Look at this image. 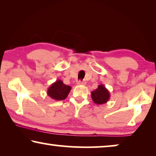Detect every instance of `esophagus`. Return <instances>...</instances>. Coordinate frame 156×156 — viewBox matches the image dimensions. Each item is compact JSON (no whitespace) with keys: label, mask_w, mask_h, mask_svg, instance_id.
Instances as JSON below:
<instances>
[{"label":"esophagus","mask_w":156,"mask_h":156,"mask_svg":"<svg viewBox=\"0 0 156 156\" xmlns=\"http://www.w3.org/2000/svg\"><path fill=\"white\" fill-rule=\"evenodd\" d=\"M77 84L81 85V86H84V85H86V82L85 81H79Z\"/></svg>","instance_id":"1"}]
</instances>
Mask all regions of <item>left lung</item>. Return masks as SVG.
<instances>
[{"instance_id":"left-lung-1","label":"left lung","mask_w":156,"mask_h":156,"mask_svg":"<svg viewBox=\"0 0 156 156\" xmlns=\"http://www.w3.org/2000/svg\"><path fill=\"white\" fill-rule=\"evenodd\" d=\"M91 99L96 104H106L110 99V93L104 84H100L98 88L91 92Z\"/></svg>"}]
</instances>
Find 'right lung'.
<instances>
[{
  "mask_svg": "<svg viewBox=\"0 0 156 156\" xmlns=\"http://www.w3.org/2000/svg\"><path fill=\"white\" fill-rule=\"evenodd\" d=\"M71 89V87L64 84L62 80H57L50 85L47 94L52 99L61 101L67 98Z\"/></svg>",
  "mask_w": 156,
  "mask_h": 156,
  "instance_id": "obj_1",
  "label": "right lung"
}]
</instances>
